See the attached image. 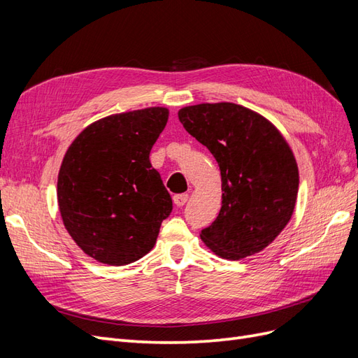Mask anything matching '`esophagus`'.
I'll return each instance as SVG.
<instances>
[{
  "instance_id": "1",
  "label": "esophagus",
  "mask_w": 358,
  "mask_h": 358,
  "mask_svg": "<svg viewBox=\"0 0 358 358\" xmlns=\"http://www.w3.org/2000/svg\"><path fill=\"white\" fill-rule=\"evenodd\" d=\"M173 201H175L178 208H182V206H185V203L188 201V194H178V196L173 197Z\"/></svg>"
}]
</instances>
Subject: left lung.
Returning a JSON list of instances; mask_svg holds the SVG:
<instances>
[{"mask_svg": "<svg viewBox=\"0 0 358 358\" xmlns=\"http://www.w3.org/2000/svg\"><path fill=\"white\" fill-rule=\"evenodd\" d=\"M178 116L221 170L222 206L201 241L233 262L262 252L296 208L299 167L285 137L267 117L234 103L187 106Z\"/></svg>", "mask_w": 358, "mask_h": 358, "instance_id": "obj_1", "label": "left lung"}]
</instances>
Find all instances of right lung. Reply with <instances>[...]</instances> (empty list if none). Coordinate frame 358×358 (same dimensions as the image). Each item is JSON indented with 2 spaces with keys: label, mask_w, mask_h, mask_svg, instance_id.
Returning <instances> with one entry per match:
<instances>
[{
  "label": "right lung",
  "mask_w": 358,
  "mask_h": 358,
  "mask_svg": "<svg viewBox=\"0 0 358 358\" xmlns=\"http://www.w3.org/2000/svg\"><path fill=\"white\" fill-rule=\"evenodd\" d=\"M169 119L167 107L115 113L73 140L58 173L64 227L82 251L125 266L154 248L171 197L149 161Z\"/></svg>",
  "instance_id": "right-lung-1"
}]
</instances>
